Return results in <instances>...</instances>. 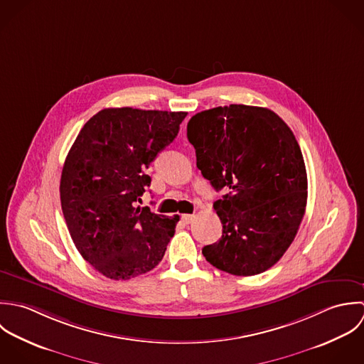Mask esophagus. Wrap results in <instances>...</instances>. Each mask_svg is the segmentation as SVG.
I'll return each mask as SVG.
<instances>
[{"instance_id":"1","label":"esophagus","mask_w":364,"mask_h":364,"mask_svg":"<svg viewBox=\"0 0 364 364\" xmlns=\"http://www.w3.org/2000/svg\"><path fill=\"white\" fill-rule=\"evenodd\" d=\"M196 218V215L194 214H184V215H181V220L184 222V223H191L193 220Z\"/></svg>"}]
</instances>
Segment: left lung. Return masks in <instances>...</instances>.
Segmentation results:
<instances>
[{
  "label": "left lung",
  "instance_id": "1",
  "mask_svg": "<svg viewBox=\"0 0 364 364\" xmlns=\"http://www.w3.org/2000/svg\"><path fill=\"white\" fill-rule=\"evenodd\" d=\"M197 167L219 191L214 210L222 237L203 249L207 262L233 276L274 266L304 218L308 181L304 157L289 125L262 107H217L187 125Z\"/></svg>",
  "mask_w": 364,
  "mask_h": 364
}]
</instances>
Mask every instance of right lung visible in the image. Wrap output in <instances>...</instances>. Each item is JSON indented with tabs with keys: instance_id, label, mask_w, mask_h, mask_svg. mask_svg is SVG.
Masks as SVG:
<instances>
[{
	"instance_id": "1",
	"label": "right lung",
	"mask_w": 364,
	"mask_h": 364,
	"mask_svg": "<svg viewBox=\"0 0 364 364\" xmlns=\"http://www.w3.org/2000/svg\"><path fill=\"white\" fill-rule=\"evenodd\" d=\"M187 112L105 108L87 121L66 157L60 201L82 259L111 280H129L163 259L180 217L135 207L146 174Z\"/></svg>"
}]
</instances>
